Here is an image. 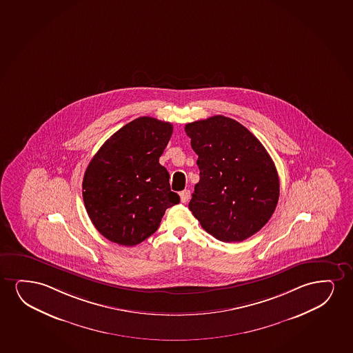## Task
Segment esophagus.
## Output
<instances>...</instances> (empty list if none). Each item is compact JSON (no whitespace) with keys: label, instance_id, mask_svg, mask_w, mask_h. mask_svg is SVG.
<instances>
[{"label":"esophagus","instance_id":"obj_1","mask_svg":"<svg viewBox=\"0 0 353 353\" xmlns=\"http://www.w3.org/2000/svg\"><path fill=\"white\" fill-rule=\"evenodd\" d=\"M179 196H181V201L183 202V203L188 202L189 199H190V190L185 189L183 192H179Z\"/></svg>","mask_w":353,"mask_h":353}]
</instances>
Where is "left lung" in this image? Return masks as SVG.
Masks as SVG:
<instances>
[{"instance_id":"1","label":"left lung","mask_w":353,"mask_h":353,"mask_svg":"<svg viewBox=\"0 0 353 353\" xmlns=\"http://www.w3.org/2000/svg\"><path fill=\"white\" fill-rule=\"evenodd\" d=\"M200 181L189 210L223 242H242L265 226L279 200V177L268 152L244 125L216 114L185 124Z\"/></svg>"}]
</instances>
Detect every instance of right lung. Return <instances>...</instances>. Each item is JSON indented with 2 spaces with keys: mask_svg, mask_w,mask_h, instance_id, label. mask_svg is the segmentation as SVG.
I'll use <instances>...</instances> for the list:
<instances>
[{
  "mask_svg": "<svg viewBox=\"0 0 353 353\" xmlns=\"http://www.w3.org/2000/svg\"><path fill=\"white\" fill-rule=\"evenodd\" d=\"M172 124L153 117L134 119L108 139L88 164L83 203L105 239L133 247L154 234L165 211L179 196L159 164Z\"/></svg>",
  "mask_w": 353,
  "mask_h": 353,
  "instance_id": "add662e5",
  "label": "right lung"
}]
</instances>
